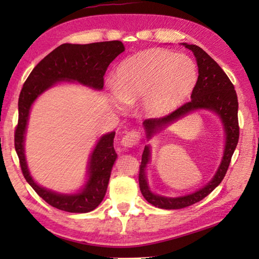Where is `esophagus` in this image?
<instances>
[{"mask_svg": "<svg viewBox=\"0 0 259 259\" xmlns=\"http://www.w3.org/2000/svg\"><path fill=\"white\" fill-rule=\"evenodd\" d=\"M139 140H140V134L136 130H131V131H128V133L122 137L121 144L122 146L124 147H135L139 144Z\"/></svg>", "mask_w": 259, "mask_h": 259, "instance_id": "34e87169", "label": "esophagus"}]
</instances>
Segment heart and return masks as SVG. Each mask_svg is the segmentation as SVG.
Masks as SVG:
<instances>
[{
    "label": "heart",
    "mask_w": 259,
    "mask_h": 259,
    "mask_svg": "<svg viewBox=\"0 0 259 259\" xmlns=\"http://www.w3.org/2000/svg\"><path fill=\"white\" fill-rule=\"evenodd\" d=\"M198 69L185 55L154 49L125 59L116 69L115 93L124 104L142 98L148 116L160 117L178 107L194 89Z\"/></svg>",
    "instance_id": "obj_1"
}]
</instances>
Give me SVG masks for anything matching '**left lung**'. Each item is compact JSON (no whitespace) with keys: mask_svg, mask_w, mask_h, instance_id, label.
Masks as SVG:
<instances>
[{"mask_svg":"<svg viewBox=\"0 0 259 259\" xmlns=\"http://www.w3.org/2000/svg\"><path fill=\"white\" fill-rule=\"evenodd\" d=\"M185 48L194 54L199 67V76L194 89L192 91L190 102L182 105L176 111L160 119H147L144 121L147 138H151L156 131L164 128L195 109H209L221 116L224 124L226 144L222 163L216 175L203 188L192 194L179 198H164L152 193L148 187L145 169L151 159L150 147L145 146L142 155V163L139 165V187L140 192L147 202L161 209H182L199 202L209 195L224 179L227 169L231 163L232 155L239 142V120H238V96L233 83L223 71L221 66L210 57L207 52L195 45L183 43Z\"/></svg>","mask_w":259,"mask_h":259,"instance_id":"left-lung-1","label":"left lung"}]
</instances>
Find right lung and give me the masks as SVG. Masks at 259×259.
I'll return each mask as SVG.
<instances>
[{"label": "right lung", "mask_w": 259, "mask_h": 259, "mask_svg": "<svg viewBox=\"0 0 259 259\" xmlns=\"http://www.w3.org/2000/svg\"><path fill=\"white\" fill-rule=\"evenodd\" d=\"M124 51L121 41H107L90 45L65 43L46 56L25 81L18 100V124L15 130V148L26 181L41 198L52 207L67 212L93 211L102 202L107 191L112 166L117 154L113 146L115 133L104 135L96 145L89 162V178L76 194H59L38 186L29 175L24 153V140L29 109L43 91L57 82L76 81L82 84L103 89L104 75L109 64Z\"/></svg>", "instance_id": "right-lung-1"}]
</instances>
